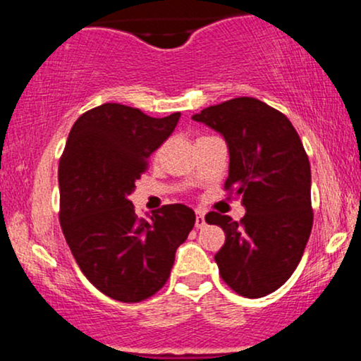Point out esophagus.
<instances>
[{"label":"esophagus","mask_w":361,"mask_h":361,"mask_svg":"<svg viewBox=\"0 0 361 361\" xmlns=\"http://www.w3.org/2000/svg\"><path fill=\"white\" fill-rule=\"evenodd\" d=\"M195 215H197V217H195V227H197V229H200V227L205 226V212L204 210H197Z\"/></svg>","instance_id":"esophagus-1"}]
</instances>
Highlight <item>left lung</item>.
<instances>
[{"instance_id":"obj_1","label":"left lung","mask_w":361,"mask_h":361,"mask_svg":"<svg viewBox=\"0 0 361 361\" xmlns=\"http://www.w3.org/2000/svg\"><path fill=\"white\" fill-rule=\"evenodd\" d=\"M222 135L229 149V176L246 215L209 212L226 243L215 255L222 280L239 295L258 299L275 292L295 271L312 229L310 164L290 120L256 98L241 97L192 117Z\"/></svg>"}]
</instances>
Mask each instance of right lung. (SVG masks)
Returning <instances> with one entry per match:
<instances>
[{"mask_svg": "<svg viewBox=\"0 0 361 361\" xmlns=\"http://www.w3.org/2000/svg\"><path fill=\"white\" fill-rule=\"evenodd\" d=\"M181 114L149 117L103 103L74 122L59 161L61 227L81 271L100 292L140 302L169 279L175 252L195 226L183 204L137 217L128 195Z\"/></svg>", "mask_w": 361, "mask_h": 361, "instance_id": "right-lung-1", "label": "right lung"}]
</instances>
